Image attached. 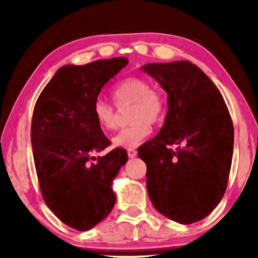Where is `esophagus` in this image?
<instances>
[{
  "instance_id": "obj_1",
  "label": "esophagus",
  "mask_w": 258,
  "mask_h": 258,
  "mask_svg": "<svg viewBox=\"0 0 258 258\" xmlns=\"http://www.w3.org/2000/svg\"><path fill=\"white\" fill-rule=\"evenodd\" d=\"M128 156L130 157V158H134V157H136L137 156V151H136V149H128Z\"/></svg>"
}]
</instances>
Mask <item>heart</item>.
<instances>
[{
	"label": "heart",
	"mask_w": 258,
	"mask_h": 258,
	"mask_svg": "<svg viewBox=\"0 0 258 258\" xmlns=\"http://www.w3.org/2000/svg\"><path fill=\"white\" fill-rule=\"evenodd\" d=\"M117 105L133 103L130 112L132 125L119 130L112 137L116 148L133 149L139 147L151 134V123L163 119L167 102L161 91L151 89L149 81L143 77L133 76L121 81L111 91ZM93 114L101 129L110 132L116 126V111L111 104L97 100L94 103Z\"/></svg>",
	"instance_id": "1"
}]
</instances>
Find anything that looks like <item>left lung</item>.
<instances>
[{
  "mask_svg": "<svg viewBox=\"0 0 258 258\" xmlns=\"http://www.w3.org/2000/svg\"><path fill=\"white\" fill-rule=\"evenodd\" d=\"M142 70L168 94L164 124L139 148L153 206L181 224L203 220L227 189L234 126L222 95L189 61L149 63ZM178 146L172 151L170 145Z\"/></svg>",
  "mask_w": 258,
  "mask_h": 258,
  "instance_id": "left-lung-1",
  "label": "left lung"
}]
</instances>
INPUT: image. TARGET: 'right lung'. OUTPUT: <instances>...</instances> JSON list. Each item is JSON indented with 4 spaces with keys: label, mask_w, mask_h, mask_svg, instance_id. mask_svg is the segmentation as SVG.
<instances>
[{
    "label": "right lung",
    "mask_w": 258,
    "mask_h": 258,
    "mask_svg": "<svg viewBox=\"0 0 258 258\" xmlns=\"http://www.w3.org/2000/svg\"><path fill=\"white\" fill-rule=\"evenodd\" d=\"M128 62L115 57L63 66L35 104L31 146L42 196L54 215L76 230H90L115 206L112 181L128 155L116 148L97 160L93 156L110 144L93 108L104 84Z\"/></svg>",
    "instance_id": "add662e5"
}]
</instances>
